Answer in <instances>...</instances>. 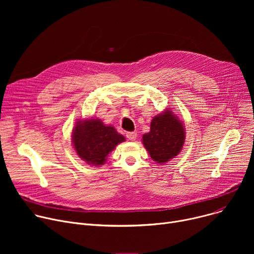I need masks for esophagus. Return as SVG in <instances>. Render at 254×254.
<instances>
[{
    "instance_id": "1",
    "label": "esophagus",
    "mask_w": 254,
    "mask_h": 254,
    "mask_svg": "<svg viewBox=\"0 0 254 254\" xmlns=\"http://www.w3.org/2000/svg\"><path fill=\"white\" fill-rule=\"evenodd\" d=\"M127 138L130 141H135L137 139V132L136 131H129L127 132Z\"/></svg>"
}]
</instances>
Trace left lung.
Wrapping results in <instances>:
<instances>
[{
  "label": "left lung",
  "mask_w": 254,
  "mask_h": 254,
  "mask_svg": "<svg viewBox=\"0 0 254 254\" xmlns=\"http://www.w3.org/2000/svg\"><path fill=\"white\" fill-rule=\"evenodd\" d=\"M142 142L152 161L164 165L181 151L185 142L184 125L171 109H165L153 117L150 131L143 135Z\"/></svg>",
  "instance_id": "8db88e82"
}]
</instances>
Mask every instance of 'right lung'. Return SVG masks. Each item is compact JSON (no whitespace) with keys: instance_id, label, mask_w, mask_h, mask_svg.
<instances>
[{"instance_id":"1","label":"right lung","mask_w":254,"mask_h":254,"mask_svg":"<svg viewBox=\"0 0 254 254\" xmlns=\"http://www.w3.org/2000/svg\"><path fill=\"white\" fill-rule=\"evenodd\" d=\"M126 141L112 126H106L101 119L86 118L76 123L72 142L77 155L88 165L102 166L116 145Z\"/></svg>"}]
</instances>
